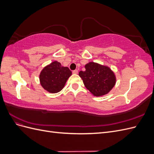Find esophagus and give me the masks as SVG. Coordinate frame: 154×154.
I'll use <instances>...</instances> for the list:
<instances>
[{"instance_id":"1","label":"esophagus","mask_w":154,"mask_h":154,"mask_svg":"<svg viewBox=\"0 0 154 154\" xmlns=\"http://www.w3.org/2000/svg\"><path fill=\"white\" fill-rule=\"evenodd\" d=\"M78 71L77 69L74 70V71H72V73H73V74H78Z\"/></svg>"}]
</instances>
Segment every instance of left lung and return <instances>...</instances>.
Returning <instances> with one entry per match:
<instances>
[{"mask_svg": "<svg viewBox=\"0 0 154 154\" xmlns=\"http://www.w3.org/2000/svg\"><path fill=\"white\" fill-rule=\"evenodd\" d=\"M85 71H80V76L87 89L93 95H105L114 87L116 83L114 73L106 66L94 62L86 64Z\"/></svg>", "mask_w": 154, "mask_h": 154, "instance_id": "obj_1", "label": "left lung"}]
</instances>
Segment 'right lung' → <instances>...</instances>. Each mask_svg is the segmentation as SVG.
I'll return each instance as SVG.
<instances>
[{"label":"right lung","mask_w":154,"mask_h":154,"mask_svg":"<svg viewBox=\"0 0 154 154\" xmlns=\"http://www.w3.org/2000/svg\"><path fill=\"white\" fill-rule=\"evenodd\" d=\"M72 72L68 67H62L57 61L45 67L40 74L41 85L51 93H57L61 91L71 76Z\"/></svg>","instance_id":"obj_1"}]
</instances>
